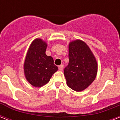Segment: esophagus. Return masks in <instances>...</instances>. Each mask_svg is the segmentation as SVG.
Segmentation results:
<instances>
[{
  "label": "esophagus",
  "mask_w": 120,
  "mask_h": 120,
  "mask_svg": "<svg viewBox=\"0 0 120 120\" xmlns=\"http://www.w3.org/2000/svg\"><path fill=\"white\" fill-rule=\"evenodd\" d=\"M58 69H59V70H60V71H62V70H63V69H64V66L62 65H59L58 66Z\"/></svg>",
  "instance_id": "obj_1"
}]
</instances>
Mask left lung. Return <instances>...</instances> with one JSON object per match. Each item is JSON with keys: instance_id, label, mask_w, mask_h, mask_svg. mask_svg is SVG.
Returning <instances> with one entry per match:
<instances>
[{"instance_id": "obj_1", "label": "left lung", "mask_w": 120, "mask_h": 120, "mask_svg": "<svg viewBox=\"0 0 120 120\" xmlns=\"http://www.w3.org/2000/svg\"><path fill=\"white\" fill-rule=\"evenodd\" d=\"M68 50L69 63L64 69L67 84L75 91H83L96 78L97 60L88 46L82 40L71 41Z\"/></svg>"}]
</instances>
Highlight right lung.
Segmentation results:
<instances>
[{
	"label": "right lung",
	"instance_id": "add662e5",
	"mask_svg": "<svg viewBox=\"0 0 120 120\" xmlns=\"http://www.w3.org/2000/svg\"><path fill=\"white\" fill-rule=\"evenodd\" d=\"M47 47L45 41L36 38L31 43L25 57L23 65L25 78L35 87L47 84L58 70L52 57L45 54Z\"/></svg>",
	"mask_w": 120,
	"mask_h": 120
}]
</instances>
